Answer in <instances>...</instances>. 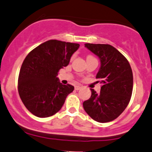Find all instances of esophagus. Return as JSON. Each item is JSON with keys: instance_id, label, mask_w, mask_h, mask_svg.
I'll return each instance as SVG.
<instances>
[{"instance_id": "obj_1", "label": "esophagus", "mask_w": 152, "mask_h": 152, "mask_svg": "<svg viewBox=\"0 0 152 152\" xmlns=\"http://www.w3.org/2000/svg\"><path fill=\"white\" fill-rule=\"evenodd\" d=\"M81 88H82V87L80 85H77L75 87V89H76V90H79V89H81Z\"/></svg>"}]
</instances>
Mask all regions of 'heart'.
<instances>
[{
	"label": "heart",
	"instance_id": "b5f03b06",
	"mask_svg": "<svg viewBox=\"0 0 152 152\" xmlns=\"http://www.w3.org/2000/svg\"><path fill=\"white\" fill-rule=\"evenodd\" d=\"M88 57H92V56H88Z\"/></svg>",
	"mask_w": 152,
	"mask_h": 152
}]
</instances>
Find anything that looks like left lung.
<instances>
[{
  "label": "left lung",
  "instance_id": "1",
  "mask_svg": "<svg viewBox=\"0 0 152 152\" xmlns=\"http://www.w3.org/2000/svg\"><path fill=\"white\" fill-rule=\"evenodd\" d=\"M85 47L100 59L96 79L102 86L98 94L91 89L90 98L83 103V107L96 122H111L122 114L130 100L133 86L130 65L122 53L109 44H85Z\"/></svg>",
  "mask_w": 152,
  "mask_h": 152
}]
</instances>
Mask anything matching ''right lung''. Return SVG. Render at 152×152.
Segmentation results:
<instances>
[{
    "mask_svg": "<svg viewBox=\"0 0 152 152\" xmlns=\"http://www.w3.org/2000/svg\"><path fill=\"white\" fill-rule=\"evenodd\" d=\"M79 47V44L49 40L27 55L19 74L18 92L30 113L45 118L61 109L74 87L63 85L57 76L61 68L69 64Z\"/></svg>",
    "mask_w": 152,
    "mask_h": 152,
    "instance_id": "1",
    "label": "right lung"
}]
</instances>
